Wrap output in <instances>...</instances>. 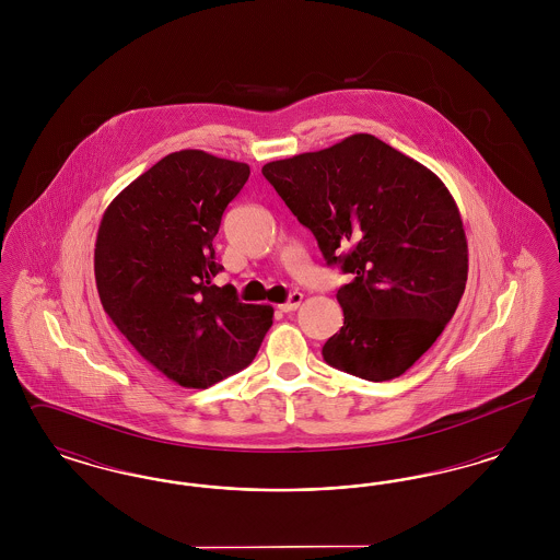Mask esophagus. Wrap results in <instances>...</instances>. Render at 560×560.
<instances>
[{
    "label": "esophagus",
    "mask_w": 560,
    "mask_h": 560,
    "mask_svg": "<svg viewBox=\"0 0 560 560\" xmlns=\"http://www.w3.org/2000/svg\"><path fill=\"white\" fill-rule=\"evenodd\" d=\"M302 293L300 292H293L290 293V298H288V302H283V304H279V311L281 313H292V311H295L298 306H300V302H302Z\"/></svg>",
    "instance_id": "1"
}]
</instances>
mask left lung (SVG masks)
<instances>
[{
	"label": "left lung",
	"mask_w": 560,
	"mask_h": 560,
	"mask_svg": "<svg viewBox=\"0 0 560 560\" xmlns=\"http://www.w3.org/2000/svg\"><path fill=\"white\" fill-rule=\"evenodd\" d=\"M262 174L327 265L352 275L336 293L345 325L323 359L372 382L399 377L441 336L466 288L468 243L452 192L372 133L270 161Z\"/></svg>",
	"instance_id": "8db88e82"
}]
</instances>
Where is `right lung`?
Here are the masks:
<instances>
[{
	"mask_svg": "<svg viewBox=\"0 0 560 560\" xmlns=\"http://www.w3.org/2000/svg\"><path fill=\"white\" fill-rule=\"evenodd\" d=\"M249 165L206 151L170 153L124 188L101 220L94 275L103 308L138 354L185 388H208L247 368L272 306L243 304L212 241Z\"/></svg>",
	"mask_w": 560,
	"mask_h": 560,
	"instance_id": "add662e5",
	"label": "right lung"
}]
</instances>
